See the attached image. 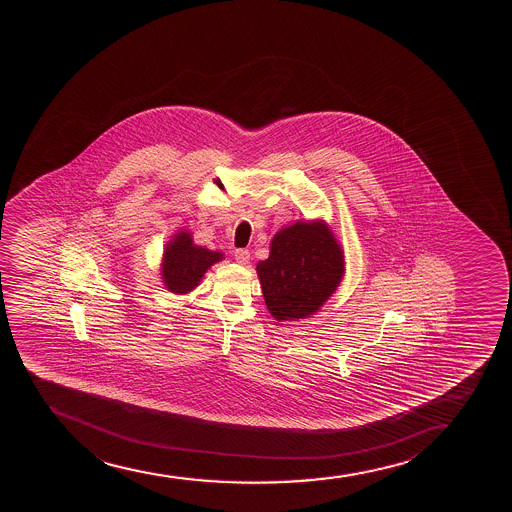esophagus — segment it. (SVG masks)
Returning <instances> with one entry per match:
<instances>
[{
    "mask_svg": "<svg viewBox=\"0 0 512 512\" xmlns=\"http://www.w3.org/2000/svg\"><path fill=\"white\" fill-rule=\"evenodd\" d=\"M234 258L239 265H247L249 259H251V253L247 249H237L234 253Z\"/></svg>",
    "mask_w": 512,
    "mask_h": 512,
    "instance_id": "34e87169",
    "label": "esophagus"
}]
</instances>
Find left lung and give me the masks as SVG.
<instances>
[{
	"mask_svg": "<svg viewBox=\"0 0 512 512\" xmlns=\"http://www.w3.org/2000/svg\"><path fill=\"white\" fill-rule=\"evenodd\" d=\"M256 271L271 316L299 321L316 314L340 287L345 254L324 220H297L273 235L270 256Z\"/></svg>",
	"mask_w": 512,
	"mask_h": 512,
	"instance_id": "obj_1",
	"label": "left lung"
}]
</instances>
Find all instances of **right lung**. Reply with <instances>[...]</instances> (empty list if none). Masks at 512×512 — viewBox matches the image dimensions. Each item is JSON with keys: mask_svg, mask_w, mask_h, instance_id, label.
<instances>
[{"mask_svg": "<svg viewBox=\"0 0 512 512\" xmlns=\"http://www.w3.org/2000/svg\"><path fill=\"white\" fill-rule=\"evenodd\" d=\"M224 259L222 251L196 246L189 230H177L167 242L160 263V277L164 287L176 295L193 292L215 263Z\"/></svg>", "mask_w": 512, "mask_h": 512, "instance_id": "1", "label": "right lung"}]
</instances>
